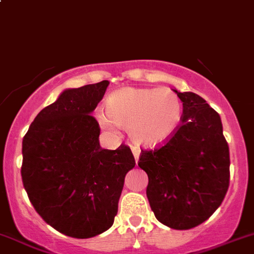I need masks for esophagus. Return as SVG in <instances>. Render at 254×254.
I'll return each mask as SVG.
<instances>
[{"label":"esophagus","instance_id":"1","mask_svg":"<svg viewBox=\"0 0 254 254\" xmlns=\"http://www.w3.org/2000/svg\"><path fill=\"white\" fill-rule=\"evenodd\" d=\"M132 153H134V157H135V161H139V157H140V150L139 148H132Z\"/></svg>","mask_w":254,"mask_h":254}]
</instances>
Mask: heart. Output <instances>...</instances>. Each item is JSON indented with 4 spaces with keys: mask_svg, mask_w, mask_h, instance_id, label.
<instances>
[{
    "mask_svg": "<svg viewBox=\"0 0 254 254\" xmlns=\"http://www.w3.org/2000/svg\"><path fill=\"white\" fill-rule=\"evenodd\" d=\"M183 115V104L170 88L124 87L107 98L106 114L97 115L104 129L114 124L129 130L136 145L155 147L176 132Z\"/></svg>",
    "mask_w": 254,
    "mask_h": 254,
    "instance_id": "1",
    "label": "heart"
}]
</instances>
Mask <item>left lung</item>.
Returning <instances> with one entry per match:
<instances>
[{
  "instance_id": "1",
  "label": "left lung",
  "mask_w": 254,
  "mask_h": 254,
  "mask_svg": "<svg viewBox=\"0 0 254 254\" xmlns=\"http://www.w3.org/2000/svg\"><path fill=\"white\" fill-rule=\"evenodd\" d=\"M183 115L162 145L141 150L146 194L156 219L176 230L203 224L221 205L230 186V151L219 113L193 92H177Z\"/></svg>"
}]
</instances>
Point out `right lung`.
Segmentation results:
<instances>
[{
	"label": "right lung",
	"mask_w": 254,
	"mask_h": 254,
	"mask_svg": "<svg viewBox=\"0 0 254 254\" xmlns=\"http://www.w3.org/2000/svg\"><path fill=\"white\" fill-rule=\"evenodd\" d=\"M108 81L66 89L35 117L23 137V186L35 211L66 236L89 238L114 222L125 175L135 167L127 145L104 150L91 114Z\"/></svg>",
	"instance_id": "right-lung-1"
}]
</instances>
